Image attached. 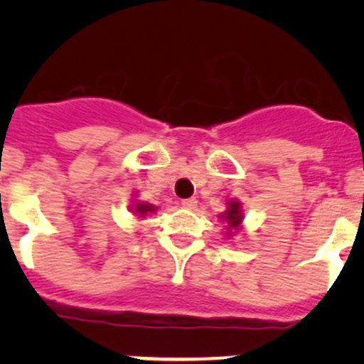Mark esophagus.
<instances>
[{
    "mask_svg": "<svg viewBox=\"0 0 364 364\" xmlns=\"http://www.w3.org/2000/svg\"><path fill=\"white\" fill-rule=\"evenodd\" d=\"M181 205L186 209H196L197 208V199L196 197H190V199H183Z\"/></svg>",
    "mask_w": 364,
    "mask_h": 364,
    "instance_id": "34e87169",
    "label": "esophagus"
}]
</instances>
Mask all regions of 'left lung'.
Returning a JSON list of instances; mask_svg holds the SVG:
<instances>
[{
	"label": "left lung",
	"mask_w": 364,
	"mask_h": 364,
	"mask_svg": "<svg viewBox=\"0 0 364 364\" xmlns=\"http://www.w3.org/2000/svg\"><path fill=\"white\" fill-rule=\"evenodd\" d=\"M220 220L225 223V236L227 240L232 236H236L237 232L243 230V220H245V213H243V205H241L240 200L232 199L227 203V209L220 215Z\"/></svg>",
	"instance_id": "8db88e82"
}]
</instances>
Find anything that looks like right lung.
<instances>
[{"mask_svg":"<svg viewBox=\"0 0 364 364\" xmlns=\"http://www.w3.org/2000/svg\"><path fill=\"white\" fill-rule=\"evenodd\" d=\"M130 211L134 213V216H137V218H144L146 215H153V213L159 211V208H156L155 204H149V203H144V200H139L137 196L134 197V205L130 208Z\"/></svg>","mask_w":364,"mask_h":364,"instance_id":"right-lung-1","label":"right lung"}]
</instances>
